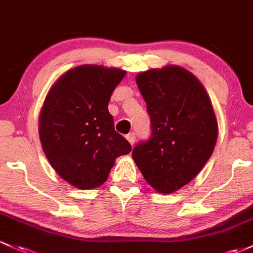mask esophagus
<instances>
[{"instance_id":"obj_1","label":"esophagus","mask_w":253,"mask_h":253,"mask_svg":"<svg viewBox=\"0 0 253 253\" xmlns=\"http://www.w3.org/2000/svg\"><path fill=\"white\" fill-rule=\"evenodd\" d=\"M135 138H136V137H135V134H134V132H130V134H127V135H126V140L129 141V143H130V145H131V146H134V143H135Z\"/></svg>"}]
</instances>
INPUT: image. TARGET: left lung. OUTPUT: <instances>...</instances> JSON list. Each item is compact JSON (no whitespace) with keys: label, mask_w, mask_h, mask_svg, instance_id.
Returning <instances> with one entry per match:
<instances>
[{"label":"left lung","mask_w":253,"mask_h":253,"mask_svg":"<svg viewBox=\"0 0 253 253\" xmlns=\"http://www.w3.org/2000/svg\"><path fill=\"white\" fill-rule=\"evenodd\" d=\"M151 116L152 136L137 143L132 158L157 192L169 194L189 183L212 154L218 124L200 81L177 65L136 76Z\"/></svg>","instance_id":"1"}]
</instances>
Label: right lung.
I'll return each mask as SVG.
<instances>
[{
    "label": "right lung",
    "mask_w": 253,
    "mask_h": 253,
    "mask_svg": "<svg viewBox=\"0 0 253 253\" xmlns=\"http://www.w3.org/2000/svg\"><path fill=\"white\" fill-rule=\"evenodd\" d=\"M117 67L81 65L61 75L40 113L43 152L62 180L80 189L105 183L131 146L115 130L108 102L126 76Z\"/></svg>",
    "instance_id": "right-lung-1"
}]
</instances>
